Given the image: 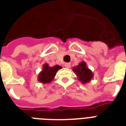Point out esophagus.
Listing matches in <instances>:
<instances>
[{
    "instance_id": "34e87169",
    "label": "esophagus",
    "mask_w": 126,
    "mask_h": 126,
    "mask_svg": "<svg viewBox=\"0 0 126 126\" xmlns=\"http://www.w3.org/2000/svg\"><path fill=\"white\" fill-rule=\"evenodd\" d=\"M65 67H66V68H70V67H71V63H66L65 64Z\"/></svg>"
}]
</instances>
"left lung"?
I'll use <instances>...</instances> for the list:
<instances>
[{
	"instance_id": "1",
	"label": "left lung",
	"mask_w": 126,
	"mask_h": 126,
	"mask_svg": "<svg viewBox=\"0 0 126 126\" xmlns=\"http://www.w3.org/2000/svg\"><path fill=\"white\" fill-rule=\"evenodd\" d=\"M73 71L77 76L79 80L83 84L90 82L94 78V74L87 67L85 61H82L77 66L73 67Z\"/></svg>"
}]
</instances>
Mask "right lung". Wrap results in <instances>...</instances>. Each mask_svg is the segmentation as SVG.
<instances>
[{
	"label": "right lung",
	"mask_w": 126,
	"mask_h": 126,
	"mask_svg": "<svg viewBox=\"0 0 126 126\" xmlns=\"http://www.w3.org/2000/svg\"><path fill=\"white\" fill-rule=\"evenodd\" d=\"M61 69H62V67L59 65L49 67L47 63L44 64L42 71L38 74V80L42 84H49L53 81L58 70Z\"/></svg>",
	"instance_id": "right-lung-1"
}]
</instances>
